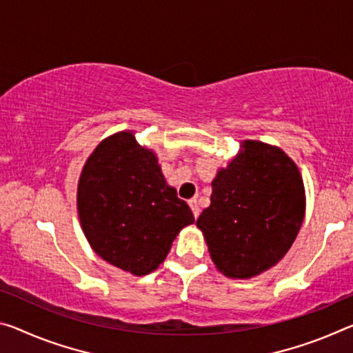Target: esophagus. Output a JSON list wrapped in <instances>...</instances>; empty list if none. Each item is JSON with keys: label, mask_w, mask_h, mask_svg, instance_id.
Wrapping results in <instances>:
<instances>
[{"label": "esophagus", "mask_w": 353, "mask_h": 353, "mask_svg": "<svg viewBox=\"0 0 353 353\" xmlns=\"http://www.w3.org/2000/svg\"><path fill=\"white\" fill-rule=\"evenodd\" d=\"M188 204H190V207H192L194 218H198V216H199V205H198V201L193 198V199H190V201H188Z\"/></svg>", "instance_id": "esophagus-1"}]
</instances>
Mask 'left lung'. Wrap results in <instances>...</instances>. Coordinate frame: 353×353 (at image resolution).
Wrapping results in <instances>:
<instances>
[{"label": "left lung", "instance_id": "obj_1", "mask_svg": "<svg viewBox=\"0 0 353 353\" xmlns=\"http://www.w3.org/2000/svg\"><path fill=\"white\" fill-rule=\"evenodd\" d=\"M297 165L279 148L247 139L216 172L210 205L199 215L214 264L229 278H251L278 264L305 218Z\"/></svg>", "mask_w": 353, "mask_h": 353}]
</instances>
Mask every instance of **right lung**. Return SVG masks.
<instances>
[{"label": "right lung", "instance_id": "1", "mask_svg": "<svg viewBox=\"0 0 353 353\" xmlns=\"http://www.w3.org/2000/svg\"><path fill=\"white\" fill-rule=\"evenodd\" d=\"M78 216L91 248L121 270L143 276L165 261L194 216L161 174L157 155L132 132L103 139L83 166Z\"/></svg>", "mask_w": 353, "mask_h": 353}]
</instances>
